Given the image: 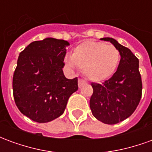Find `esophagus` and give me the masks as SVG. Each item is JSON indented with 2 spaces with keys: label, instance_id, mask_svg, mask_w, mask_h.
I'll return each instance as SVG.
<instances>
[{
  "label": "esophagus",
  "instance_id": "1",
  "mask_svg": "<svg viewBox=\"0 0 152 152\" xmlns=\"http://www.w3.org/2000/svg\"><path fill=\"white\" fill-rule=\"evenodd\" d=\"M86 82L84 80L79 79L78 80V86H79V88H81L84 85H86Z\"/></svg>",
  "mask_w": 152,
  "mask_h": 152
}]
</instances>
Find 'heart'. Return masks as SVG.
I'll list each match as a JSON object with an SVG mask.
<instances>
[{
    "mask_svg": "<svg viewBox=\"0 0 152 152\" xmlns=\"http://www.w3.org/2000/svg\"><path fill=\"white\" fill-rule=\"evenodd\" d=\"M120 52L112 45L95 40H86L73 50L72 56L66 55L64 63L67 67L83 68L87 79L102 82L109 79L117 68Z\"/></svg>",
    "mask_w": 152,
    "mask_h": 152,
    "instance_id": "b5f03b06",
    "label": "heart"
}]
</instances>
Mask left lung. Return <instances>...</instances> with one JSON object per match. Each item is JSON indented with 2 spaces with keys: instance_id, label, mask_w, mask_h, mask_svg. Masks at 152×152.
<instances>
[{
  "instance_id": "obj_1",
  "label": "left lung",
  "mask_w": 152,
  "mask_h": 152,
  "mask_svg": "<svg viewBox=\"0 0 152 152\" xmlns=\"http://www.w3.org/2000/svg\"><path fill=\"white\" fill-rule=\"evenodd\" d=\"M110 41L120 52L121 61L114 75L102 85L92 83L94 89L89 101L93 115L102 123L117 124L134 113L142 97L139 62L129 49L111 37Z\"/></svg>"
}]
</instances>
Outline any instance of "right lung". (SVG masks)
I'll use <instances>...</instances> for the list:
<instances>
[{
  "mask_svg": "<svg viewBox=\"0 0 152 152\" xmlns=\"http://www.w3.org/2000/svg\"><path fill=\"white\" fill-rule=\"evenodd\" d=\"M68 41L47 37L29 44L19 53L13 76V93L18 110L38 123L59 117L70 96L78 89L77 77L63 74Z\"/></svg>",
  "mask_w": 152,
  "mask_h": 152,
  "instance_id": "1",
  "label": "right lung"
}]
</instances>
